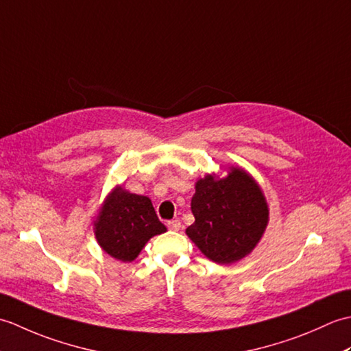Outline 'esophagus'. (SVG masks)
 <instances>
[{
	"instance_id": "obj_1",
	"label": "esophagus",
	"mask_w": 351,
	"mask_h": 351,
	"mask_svg": "<svg viewBox=\"0 0 351 351\" xmlns=\"http://www.w3.org/2000/svg\"><path fill=\"white\" fill-rule=\"evenodd\" d=\"M167 228L170 230H175V232H178V230L181 229V221L180 220H170V221H167Z\"/></svg>"
}]
</instances>
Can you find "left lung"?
Returning <instances> with one entry per match:
<instances>
[{
    "instance_id": "obj_1",
    "label": "left lung",
    "mask_w": 351,
    "mask_h": 351,
    "mask_svg": "<svg viewBox=\"0 0 351 351\" xmlns=\"http://www.w3.org/2000/svg\"><path fill=\"white\" fill-rule=\"evenodd\" d=\"M191 197L195 223L185 234L217 264H234L253 252L263 238L270 210L261 185L247 170L229 166L226 175L206 173Z\"/></svg>"
}]
</instances>
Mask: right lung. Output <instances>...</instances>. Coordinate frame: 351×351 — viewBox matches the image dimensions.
<instances>
[{"instance_id": "right-lung-1", "label": "right lung", "mask_w": 351, "mask_h": 351, "mask_svg": "<svg viewBox=\"0 0 351 351\" xmlns=\"http://www.w3.org/2000/svg\"><path fill=\"white\" fill-rule=\"evenodd\" d=\"M167 228L156 217L147 196H140L116 185L99 208L93 220L95 238L111 258L132 263L152 237Z\"/></svg>"}]
</instances>
